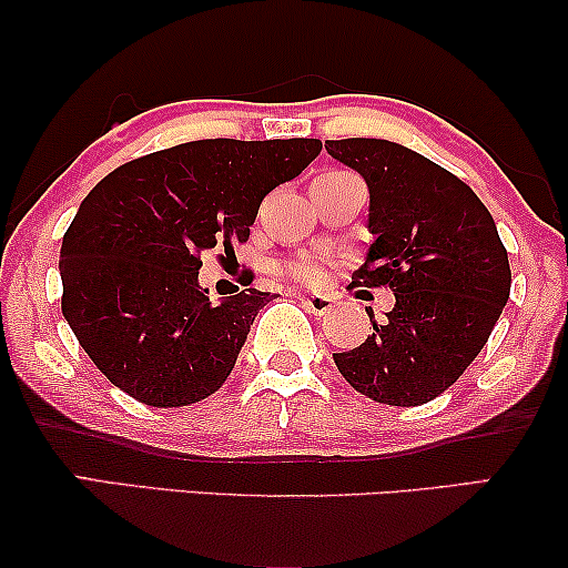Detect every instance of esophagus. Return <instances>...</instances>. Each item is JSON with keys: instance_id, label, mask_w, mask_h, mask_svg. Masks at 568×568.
<instances>
[{"instance_id": "obj_1", "label": "esophagus", "mask_w": 568, "mask_h": 568, "mask_svg": "<svg viewBox=\"0 0 568 568\" xmlns=\"http://www.w3.org/2000/svg\"><path fill=\"white\" fill-rule=\"evenodd\" d=\"M302 302H305V307L310 310V313H315V315L331 313V307H333V300L331 297H323V294H310V297H305Z\"/></svg>"}]
</instances>
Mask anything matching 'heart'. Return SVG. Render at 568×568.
<instances>
[{"mask_svg": "<svg viewBox=\"0 0 568 568\" xmlns=\"http://www.w3.org/2000/svg\"><path fill=\"white\" fill-rule=\"evenodd\" d=\"M278 271L300 284H317L323 278V263L317 258H310V255H300V258L286 261L278 266Z\"/></svg>", "mask_w": 568, "mask_h": 568, "instance_id": "1", "label": "heart"}]
</instances>
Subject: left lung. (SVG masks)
Segmentation results:
<instances>
[{
	"label": "left lung",
	"mask_w": 568,
	"mask_h": 568,
	"mask_svg": "<svg viewBox=\"0 0 568 568\" xmlns=\"http://www.w3.org/2000/svg\"><path fill=\"white\" fill-rule=\"evenodd\" d=\"M331 158L369 189L367 261L352 286H385L395 305L333 362L356 393L422 406L457 383L509 300L511 271L494 216L468 183L387 139H328Z\"/></svg>",
	"instance_id": "8db88e82"
}]
</instances>
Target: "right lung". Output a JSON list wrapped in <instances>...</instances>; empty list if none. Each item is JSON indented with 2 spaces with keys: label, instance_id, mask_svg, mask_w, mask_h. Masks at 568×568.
Wrapping results in <instances>:
<instances>
[{
  "label": "right lung",
  "instance_id": "1",
  "mask_svg": "<svg viewBox=\"0 0 568 568\" xmlns=\"http://www.w3.org/2000/svg\"><path fill=\"white\" fill-rule=\"evenodd\" d=\"M321 150V139H199L131 160L88 193L61 243V313L115 387L154 408L220 390L276 294L237 290L212 305L201 255L235 253L266 193Z\"/></svg>",
  "mask_w": 568,
  "mask_h": 568
}]
</instances>
